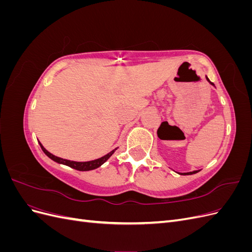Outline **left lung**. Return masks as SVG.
I'll list each match as a JSON object with an SVG mask.
<instances>
[{
	"mask_svg": "<svg viewBox=\"0 0 252 252\" xmlns=\"http://www.w3.org/2000/svg\"><path fill=\"white\" fill-rule=\"evenodd\" d=\"M207 80H208V82H210L209 81V79L207 78ZM211 83V82H210ZM212 84V85H213V83H211ZM197 172V170L196 171H191V172H186V173H180V174H184V175H188V174H193V173H196Z\"/></svg>",
	"mask_w": 252,
	"mask_h": 252,
	"instance_id": "obj_1",
	"label": "left lung"
}]
</instances>
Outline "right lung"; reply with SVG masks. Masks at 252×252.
Returning <instances> with one entry per match:
<instances>
[{"mask_svg":"<svg viewBox=\"0 0 252 252\" xmlns=\"http://www.w3.org/2000/svg\"><path fill=\"white\" fill-rule=\"evenodd\" d=\"M40 146L42 148V150L44 151V154L46 155L48 158H50L51 159H53V161L57 162V163H60V164H64L66 166H69L71 167V168L73 169H77V170H80V171H88V170H93V169H95L97 168V167H100L102 164H104L107 159L113 155V152L117 150V148L110 151L108 155H106L100 158L97 159H94V161H89V162H73V161H68V159H64V158H58L56 156L51 155L50 152H48L46 149H45L42 144L40 143Z\"/></svg>","mask_w":252,"mask_h":252,"instance_id":"add662e5","label":"right lung"}]
</instances>
